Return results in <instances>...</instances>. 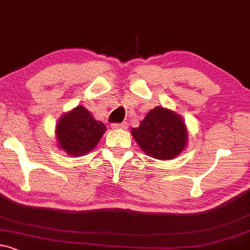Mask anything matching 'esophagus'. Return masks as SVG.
<instances>
[{"label":"esophagus","instance_id":"1","mask_svg":"<svg viewBox=\"0 0 250 250\" xmlns=\"http://www.w3.org/2000/svg\"><path fill=\"white\" fill-rule=\"evenodd\" d=\"M114 127L122 128V130H126L127 128V123H119V124H114Z\"/></svg>","mask_w":250,"mask_h":250}]
</instances>
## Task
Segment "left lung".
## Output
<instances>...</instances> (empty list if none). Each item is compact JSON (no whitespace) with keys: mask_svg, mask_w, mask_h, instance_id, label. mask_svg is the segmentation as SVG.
I'll list each match as a JSON object with an SVG mask.
<instances>
[{"mask_svg":"<svg viewBox=\"0 0 250 250\" xmlns=\"http://www.w3.org/2000/svg\"><path fill=\"white\" fill-rule=\"evenodd\" d=\"M131 135L147 156L163 161L181 154L188 139L181 115L160 106L150 109Z\"/></svg>","mask_w":250,"mask_h":250,"instance_id":"1","label":"left lung"}]
</instances>
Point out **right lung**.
<instances>
[{"mask_svg":"<svg viewBox=\"0 0 250 250\" xmlns=\"http://www.w3.org/2000/svg\"><path fill=\"white\" fill-rule=\"evenodd\" d=\"M106 130L87 108L77 106L62 115L56 125L58 146L70 156H83L96 146Z\"/></svg>","mask_w":250,"mask_h":250,"instance_id":"add662e5","label":"right lung"}]
</instances>
